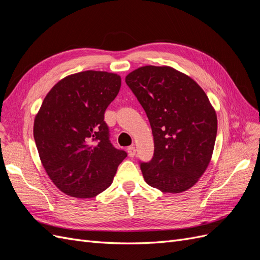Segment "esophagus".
Returning a JSON list of instances; mask_svg holds the SVG:
<instances>
[{"label": "esophagus", "instance_id": "obj_1", "mask_svg": "<svg viewBox=\"0 0 260 260\" xmlns=\"http://www.w3.org/2000/svg\"><path fill=\"white\" fill-rule=\"evenodd\" d=\"M127 151H128V154H129L130 157H135V155H136V147H135V145L129 146L127 148Z\"/></svg>", "mask_w": 260, "mask_h": 260}]
</instances>
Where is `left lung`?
I'll return each instance as SVG.
<instances>
[{
	"mask_svg": "<svg viewBox=\"0 0 260 260\" xmlns=\"http://www.w3.org/2000/svg\"><path fill=\"white\" fill-rule=\"evenodd\" d=\"M154 137V156L140 162L145 182L164 193L192 187L211 159L217 115L192 78L168 66H143L125 77Z\"/></svg>",
	"mask_w": 260,
	"mask_h": 260,
	"instance_id": "obj_1",
	"label": "left lung"
}]
</instances>
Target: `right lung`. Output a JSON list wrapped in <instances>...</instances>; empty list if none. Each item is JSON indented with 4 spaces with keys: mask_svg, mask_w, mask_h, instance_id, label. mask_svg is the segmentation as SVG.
<instances>
[{
    "mask_svg": "<svg viewBox=\"0 0 260 260\" xmlns=\"http://www.w3.org/2000/svg\"><path fill=\"white\" fill-rule=\"evenodd\" d=\"M116 74L86 70L65 77L46 94L34 137L46 174L61 192L90 199L112 184L127 157L109 141L104 114L120 90Z\"/></svg>",
    "mask_w": 260,
    "mask_h": 260,
    "instance_id": "right-lung-1",
    "label": "right lung"
}]
</instances>
